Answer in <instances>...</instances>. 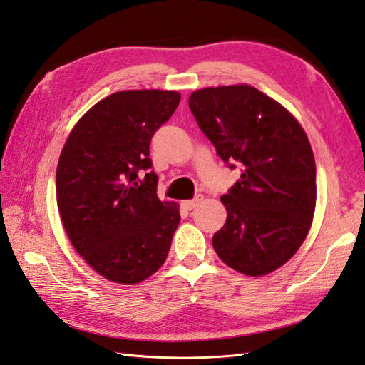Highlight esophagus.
Masks as SVG:
<instances>
[{
	"label": "esophagus",
	"mask_w": 365,
	"mask_h": 365,
	"mask_svg": "<svg viewBox=\"0 0 365 365\" xmlns=\"http://www.w3.org/2000/svg\"><path fill=\"white\" fill-rule=\"evenodd\" d=\"M200 200H202V197H200V196H197V197H195V199H191V200H183L182 207H183L187 212H190V210H192V208L199 205Z\"/></svg>",
	"instance_id": "esophagus-1"
}]
</instances>
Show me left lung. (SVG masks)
Listing matches in <instances>:
<instances>
[{
  "mask_svg": "<svg viewBox=\"0 0 365 365\" xmlns=\"http://www.w3.org/2000/svg\"><path fill=\"white\" fill-rule=\"evenodd\" d=\"M199 128L242 177L221 197L227 210L213 247L227 267L263 276L290 260L311 229L315 160L299 122L247 84L205 88L188 98Z\"/></svg>",
  "mask_w": 365,
  "mask_h": 365,
  "instance_id": "1",
  "label": "left lung"
}]
</instances>
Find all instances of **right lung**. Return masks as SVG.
<instances>
[{
    "instance_id": "add662e5",
    "label": "right lung",
    "mask_w": 365,
    "mask_h": 365,
    "mask_svg": "<svg viewBox=\"0 0 365 365\" xmlns=\"http://www.w3.org/2000/svg\"><path fill=\"white\" fill-rule=\"evenodd\" d=\"M180 102L177 91H120L76 122L61 152L56 199L73 247L108 281L133 285L165 263L180 222L161 202L150 139Z\"/></svg>"
}]
</instances>
